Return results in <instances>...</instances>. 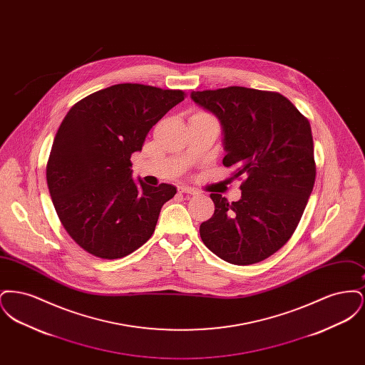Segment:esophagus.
Listing matches in <instances>:
<instances>
[{"instance_id":"esophagus-1","label":"esophagus","mask_w":365,"mask_h":365,"mask_svg":"<svg viewBox=\"0 0 365 365\" xmlns=\"http://www.w3.org/2000/svg\"><path fill=\"white\" fill-rule=\"evenodd\" d=\"M179 192H185V194H190V195H195V194H198V191L194 190V189H191L189 186H179Z\"/></svg>"}]
</instances>
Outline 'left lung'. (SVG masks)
<instances>
[{"label": "left lung", "mask_w": 365, "mask_h": 365, "mask_svg": "<svg viewBox=\"0 0 365 365\" xmlns=\"http://www.w3.org/2000/svg\"><path fill=\"white\" fill-rule=\"evenodd\" d=\"M195 104L223 125L225 167L242 179L240 201L212 192V217L200 235L212 253L235 265L268 259L298 226L316 176L309 120L277 91L230 86L192 91Z\"/></svg>", "instance_id": "obj_1"}]
</instances>
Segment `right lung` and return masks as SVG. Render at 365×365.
<instances>
[{
  "label": "right lung",
  "mask_w": 365,
  "mask_h": 365,
  "mask_svg": "<svg viewBox=\"0 0 365 365\" xmlns=\"http://www.w3.org/2000/svg\"><path fill=\"white\" fill-rule=\"evenodd\" d=\"M183 90L120 83L98 90L68 110L53 140L46 180L57 216L87 253L122 259L155 232L160 210L176 194L131 179V155Z\"/></svg>",
  "instance_id": "obj_1"
}]
</instances>
